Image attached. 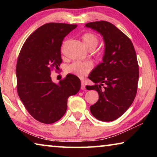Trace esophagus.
Segmentation results:
<instances>
[{
  "instance_id": "obj_1",
  "label": "esophagus",
  "mask_w": 157,
  "mask_h": 157,
  "mask_svg": "<svg viewBox=\"0 0 157 157\" xmlns=\"http://www.w3.org/2000/svg\"><path fill=\"white\" fill-rule=\"evenodd\" d=\"M85 89H86V87H85V85L83 83V82H81V89L82 90H84Z\"/></svg>"
}]
</instances>
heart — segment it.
I'll return each mask as SVG.
<instances>
[{
  "label": "heart",
  "mask_w": 157,
  "mask_h": 157,
  "mask_svg": "<svg viewBox=\"0 0 157 157\" xmlns=\"http://www.w3.org/2000/svg\"><path fill=\"white\" fill-rule=\"evenodd\" d=\"M84 44L89 50H94L99 44V38L92 33H86L82 36ZM94 68L91 62H75L66 67V72L79 78H83L91 72Z\"/></svg>",
  "instance_id": "heart-1"
}]
</instances>
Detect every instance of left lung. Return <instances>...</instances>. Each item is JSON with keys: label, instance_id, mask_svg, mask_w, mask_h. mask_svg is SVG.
Instances as JSON below:
<instances>
[{"label": "left lung", "instance_id": "obj_1", "mask_svg": "<svg viewBox=\"0 0 157 157\" xmlns=\"http://www.w3.org/2000/svg\"><path fill=\"white\" fill-rule=\"evenodd\" d=\"M85 26L100 33L105 43L103 62L89 76L95 84L88 90H95L99 95L90 111L99 121H113L128 109L136 97L139 78L136 51L129 37L112 23L100 21Z\"/></svg>", "mask_w": 157, "mask_h": 157}]
</instances>
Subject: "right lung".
Here are the masks:
<instances>
[{
    "label": "right lung",
    "instance_id": "1",
    "mask_svg": "<svg viewBox=\"0 0 157 157\" xmlns=\"http://www.w3.org/2000/svg\"><path fill=\"white\" fill-rule=\"evenodd\" d=\"M76 24L48 23L32 33L18 55L16 73L17 92L23 105L36 121L51 124L59 121L67 109L68 98L78 94L81 82L68 74L58 84L51 72L62 62L61 47L63 38Z\"/></svg>",
    "mask_w": 157,
    "mask_h": 157
}]
</instances>
